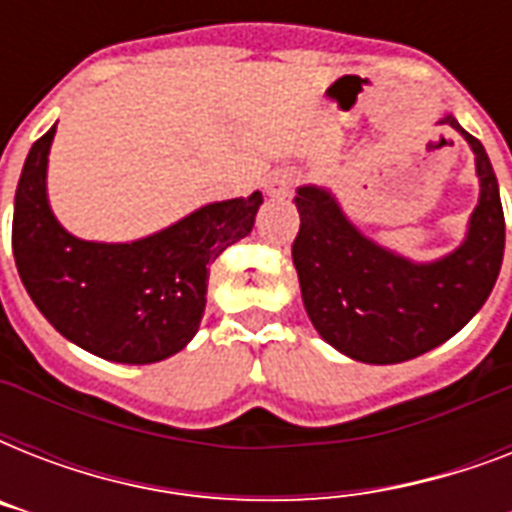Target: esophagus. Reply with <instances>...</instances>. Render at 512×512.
Masks as SVG:
<instances>
[{
  "mask_svg": "<svg viewBox=\"0 0 512 512\" xmlns=\"http://www.w3.org/2000/svg\"><path fill=\"white\" fill-rule=\"evenodd\" d=\"M295 183H297V172L289 170V167H281V170H273L271 175L265 177V193L273 196V199H287Z\"/></svg>",
  "mask_w": 512,
  "mask_h": 512,
  "instance_id": "1",
  "label": "esophagus"
}]
</instances>
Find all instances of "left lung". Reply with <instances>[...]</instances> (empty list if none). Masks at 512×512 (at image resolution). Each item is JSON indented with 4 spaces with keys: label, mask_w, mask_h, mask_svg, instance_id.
Here are the masks:
<instances>
[{
    "label": "left lung",
    "mask_w": 512,
    "mask_h": 512,
    "mask_svg": "<svg viewBox=\"0 0 512 512\" xmlns=\"http://www.w3.org/2000/svg\"><path fill=\"white\" fill-rule=\"evenodd\" d=\"M468 140L481 193L468 233L449 255L417 263L358 231L335 193L300 185V233L292 244L303 305L324 340L353 361L401 364L454 337L492 295L505 255L500 185L484 146L441 114Z\"/></svg>",
    "instance_id": "8db88e82"
}]
</instances>
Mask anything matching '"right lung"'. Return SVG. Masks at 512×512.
Returning a JSON list of instances; mask_svg holds the SVG:
<instances>
[{
  "mask_svg": "<svg viewBox=\"0 0 512 512\" xmlns=\"http://www.w3.org/2000/svg\"><path fill=\"white\" fill-rule=\"evenodd\" d=\"M55 127L26 156L15 191L12 255L20 281L60 335L116 364H156L199 332L209 265L249 236L263 193L212 201L135 241H87L47 199Z\"/></svg>",
  "mask_w": 512,
  "mask_h": 512,
  "instance_id": "obj_1",
  "label": "right lung"
}]
</instances>
